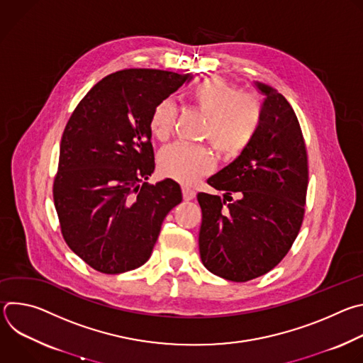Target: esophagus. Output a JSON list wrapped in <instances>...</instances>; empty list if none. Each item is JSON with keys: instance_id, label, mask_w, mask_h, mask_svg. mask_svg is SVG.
Returning <instances> with one entry per match:
<instances>
[{"instance_id": "esophagus-1", "label": "esophagus", "mask_w": 363, "mask_h": 363, "mask_svg": "<svg viewBox=\"0 0 363 363\" xmlns=\"http://www.w3.org/2000/svg\"><path fill=\"white\" fill-rule=\"evenodd\" d=\"M195 195H196V192H195L194 189H191V188H188V186H182V196H184L185 201L194 199Z\"/></svg>"}]
</instances>
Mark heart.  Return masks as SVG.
I'll list each match as a JSON object with an SVG mask.
<instances>
[{"label":"heart","instance_id":"1","mask_svg":"<svg viewBox=\"0 0 363 363\" xmlns=\"http://www.w3.org/2000/svg\"><path fill=\"white\" fill-rule=\"evenodd\" d=\"M192 106L206 122L202 136L214 149L233 158L240 155L255 138L263 119V103L255 94L241 90L223 79L206 77L195 84L189 94ZM177 106L169 99L161 100L149 118V129L155 139L165 142L174 133ZM214 168L213 153L205 146L174 143L161 150L160 174L165 178L189 185Z\"/></svg>","mask_w":363,"mask_h":363}]
</instances>
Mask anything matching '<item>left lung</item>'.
I'll return each instance as SVG.
<instances>
[{
  "label": "left lung",
  "mask_w": 363,
  "mask_h": 363,
  "mask_svg": "<svg viewBox=\"0 0 363 363\" xmlns=\"http://www.w3.org/2000/svg\"><path fill=\"white\" fill-rule=\"evenodd\" d=\"M257 86L267 96L260 129L234 162L206 181L225 191V199L196 195L202 264L237 283L264 276L290 251L308 185L307 149L293 108L276 89Z\"/></svg>",
  "instance_id": "obj_1"
}]
</instances>
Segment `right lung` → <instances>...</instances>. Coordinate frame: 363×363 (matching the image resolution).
<instances>
[{"mask_svg":"<svg viewBox=\"0 0 363 363\" xmlns=\"http://www.w3.org/2000/svg\"><path fill=\"white\" fill-rule=\"evenodd\" d=\"M189 74L126 69L96 83L73 111L60 142L53 199L62 235L99 273L145 264L181 186L155 169L149 118Z\"/></svg>","mask_w":363,"mask_h":363,"instance_id":"right-lung-1","label":"right lung"}]
</instances>
